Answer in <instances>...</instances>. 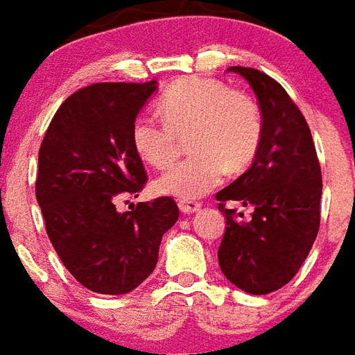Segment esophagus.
I'll list each match as a JSON object with an SVG mask.
<instances>
[{
  "label": "esophagus",
  "instance_id": "esophagus-1",
  "mask_svg": "<svg viewBox=\"0 0 355 355\" xmlns=\"http://www.w3.org/2000/svg\"><path fill=\"white\" fill-rule=\"evenodd\" d=\"M178 206H180L181 211L191 215V213L198 211L200 207H202V204H200V202H196V200H180V202H178Z\"/></svg>",
  "mask_w": 355,
  "mask_h": 355
}]
</instances>
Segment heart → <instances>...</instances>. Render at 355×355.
Here are the masks:
<instances>
[{
  "mask_svg": "<svg viewBox=\"0 0 355 355\" xmlns=\"http://www.w3.org/2000/svg\"><path fill=\"white\" fill-rule=\"evenodd\" d=\"M162 121L142 114L135 119L130 140L144 162L164 168L189 137L194 155L178 161L157 178L155 191L180 200L200 198L254 161L263 125L258 105L241 92L213 78L189 76L174 82L159 101Z\"/></svg>",
  "mask_w": 355,
  "mask_h": 355,
  "instance_id": "b5f03b06",
  "label": "heart"
}]
</instances>
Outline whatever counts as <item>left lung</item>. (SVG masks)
<instances>
[{
  "label": "left lung",
  "instance_id": "obj_1",
  "mask_svg": "<svg viewBox=\"0 0 355 355\" xmlns=\"http://www.w3.org/2000/svg\"><path fill=\"white\" fill-rule=\"evenodd\" d=\"M257 95L263 135L252 166L215 194L226 230L218 266L232 284L262 295L294 279L320 228L322 172L305 117L284 87L262 71L230 67ZM226 201L252 207L250 219Z\"/></svg>",
  "mask_w": 355,
  "mask_h": 355
}]
</instances>
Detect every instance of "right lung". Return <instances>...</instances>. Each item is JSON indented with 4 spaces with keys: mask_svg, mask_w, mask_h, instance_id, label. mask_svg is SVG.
Returning <instances> with one entry per match:
<instances>
[{
    "mask_svg": "<svg viewBox=\"0 0 355 355\" xmlns=\"http://www.w3.org/2000/svg\"><path fill=\"white\" fill-rule=\"evenodd\" d=\"M155 89V80L82 87L58 108L39 149L35 194L48 238L71 275L97 294L142 284L157 266L162 234L180 217L170 196L116 209L148 183L130 130Z\"/></svg>",
    "mask_w": 355,
    "mask_h": 355,
    "instance_id": "add662e5",
    "label": "right lung"
}]
</instances>
